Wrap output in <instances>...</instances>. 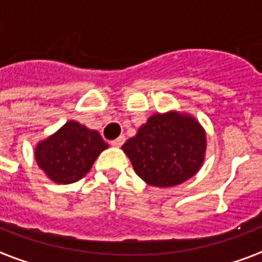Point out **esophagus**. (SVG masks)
<instances>
[{"label": "esophagus", "mask_w": 262, "mask_h": 262, "mask_svg": "<svg viewBox=\"0 0 262 262\" xmlns=\"http://www.w3.org/2000/svg\"><path fill=\"white\" fill-rule=\"evenodd\" d=\"M125 143V136H119L118 139H115V140L111 141V146L114 147H121L122 144Z\"/></svg>", "instance_id": "obj_1"}]
</instances>
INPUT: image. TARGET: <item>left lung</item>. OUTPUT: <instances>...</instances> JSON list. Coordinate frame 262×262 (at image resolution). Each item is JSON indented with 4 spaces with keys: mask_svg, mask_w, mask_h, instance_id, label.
I'll return each instance as SVG.
<instances>
[{
    "mask_svg": "<svg viewBox=\"0 0 262 262\" xmlns=\"http://www.w3.org/2000/svg\"><path fill=\"white\" fill-rule=\"evenodd\" d=\"M122 150L146 183L170 187L197 173L204 161L205 132L187 114L168 112L148 118Z\"/></svg>",
    "mask_w": 262,
    "mask_h": 262,
    "instance_id": "1",
    "label": "left lung"
}]
</instances>
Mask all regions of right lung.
I'll list each match as a JSON object with an SVG mask.
<instances>
[{
  "instance_id": "1",
  "label": "right lung",
  "mask_w": 262,
  "mask_h": 262,
  "mask_svg": "<svg viewBox=\"0 0 262 262\" xmlns=\"http://www.w3.org/2000/svg\"><path fill=\"white\" fill-rule=\"evenodd\" d=\"M105 148L108 144L98 132L69 121L57 133L38 143L34 157L50 179L69 185L82 179Z\"/></svg>"
}]
</instances>
